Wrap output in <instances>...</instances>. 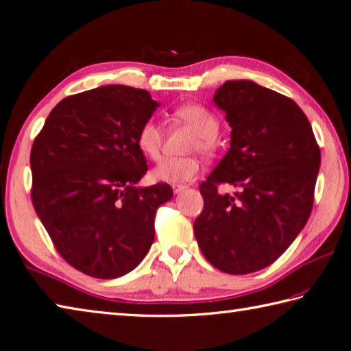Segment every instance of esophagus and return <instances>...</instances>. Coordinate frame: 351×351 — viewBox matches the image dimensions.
<instances>
[{
    "label": "esophagus",
    "mask_w": 351,
    "mask_h": 351,
    "mask_svg": "<svg viewBox=\"0 0 351 351\" xmlns=\"http://www.w3.org/2000/svg\"><path fill=\"white\" fill-rule=\"evenodd\" d=\"M171 189H173V192H175L176 195H180L181 192H184V190L187 189V186H176V184H175V186L171 187Z\"/></svg>",
    "instance_id": "1"
}]
</instances>
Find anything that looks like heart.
<instances>
[{
	"label": "heart",
	"mask_w": 351,
	"mask_h": 351,
	"mask_svg": "<svg viewBox=\"0 0 351 351\" xmlns=\"http://www.w3.org/2000/svg\"><path fill=\"white\" fill-rule=\"evenodd\" d=\"M176 118L189 124L196 132V138L192 141L190 149L201 154H210L215 147V138L219 133V121L206 107L189 104L182 106L175 112ZM138 149L143 154L156 159L162 147V129L155 119H147L139 127L136 135ZM199 170V164L195 158H167L155 165L150 171L152 180L156 182L180 184L192 181Z\"/></svg>",
	"instance_id": "1"
}]
</instances>
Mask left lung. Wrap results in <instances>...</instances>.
<instances>
[{
  "label": "left lung",
  "instance_id": "left-lung-1",
  "mask_svg": "<svg viewBox=\"0 0 351 351\" xmlns=\"http://www.w3.org/2000/svg\"><path fill=\"white\" fill-rule=\"evenodd\" d=\"M213 103L232 127L230 149L199 186L193 230L210 264L247 275L275 263L307 224L321 150L301 107L256 82L226 81ZM218 183L239 192L221 195Z\"/></svg>",
  "mask_w": 351,
  "mask_h": 351
}]
</instances>
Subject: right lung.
<instances>
[{
    "label": "right lung",
    "mask_w": 351,
    "mask_h": 351,
    "mask_svg": "<svg viewBox=\"0 0 351 351\" xmlns=\"http://www.w3.org/2000/svg\"><path fill=\"white\" fill-rule=\"evenodd\" d=\"M159 103L143 88L112 84L67 97L30 152L32 202L67 263L113 279L132 271L155 239V215L169 184L139 187L147 161L139 127Z\"/></svg>",
    "instance_id": "obj_1"
}]
</instances>
